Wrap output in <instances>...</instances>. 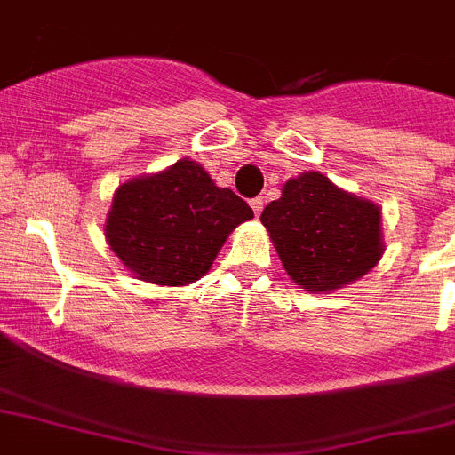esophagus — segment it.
<instances>
[{
  "instance_id": "34e87169",
  "label": "esophagus",
  "mask_w": 455,
  "mask_h": 455,
  "mask_svg": "<svg viewBox=\"0 0 455 455\" xmlns=\"http://www.w3.org/2000/svg\"><path fill=\"white\" fill-rule=\"evenodd\" d=\"M249 204H251V208H253V215H256V218H258V215L263 212L265 199L263 197H256V199H251V202H249Z\"/></svg>"
}]
</instances>
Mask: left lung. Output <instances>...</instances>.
Segmentation results:
<instances>
[{
	"label": "left lung",
	"instance_id": "obj_1",
	"mask_svg": "<svg viewBox=\"0 0 455 455\" xmlns=\"http://www.w3.org/2000/svg\"><path fill=\"white\" fill-rule=\"evenodd\" d=\"M380 218L379 204L342 190L319 172H304L285 181L260 222L294 283L329 294L379 263L386 251Z\"/></svg>",
	"mask_w": 455,
	"mask_h": 455
}]
</instances>
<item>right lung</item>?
<instances>
[{
	"instance_id": "add662e5",
	"label": "right lung",
	"mask_w": 455,
	"mask_h": 455,
	"mask_svg": "<svg viewBox=\"0 0 455 455\" xmlns=\"http://www.w3.org/2000/svg\"><path fill=\"white\" fill-rule=\"evenodd\" d=\"M251 218L247 202L220 188L199 163L181 158L167 170L122 183L104 235L133 276L181 288L199 281L228 233Z\"/></svg>"
}]
</instances>
